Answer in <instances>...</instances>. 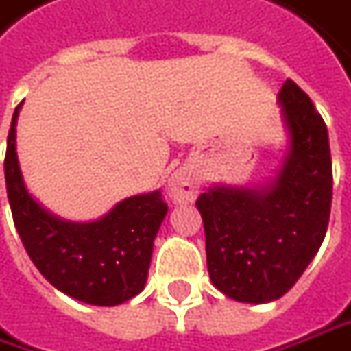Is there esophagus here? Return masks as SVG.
Returning a JSON list of instances; mask_svg holds the SVG:
<instances>
[{
	"mask_svg": "<svg viewBox=\"0 0 351 351\" xmlns=\"http://www.w3.org/2000/svg\"><path fill=\"white\" fill-rule=\"evenodd\" d=\"M198 194V178L192 169L180 167L169 178V196L182 204V202H192Z\"/></svg>",
	"mask_w": 351,
	"mask_h": 351,
	"instance_id": "esophagus-1",
	"label": "esophagus"
}]
</instances>
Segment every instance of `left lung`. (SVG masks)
<instances>
[{"mask_svg": "<svg viewBox=\"0 0 351 351\" xmlns=\"http://www.w3.org/2000/svg\"><path fill=\"white\" fill-rule=\"evenodd\" d=\"M289 153L270 186L212 188L196 199L212 284L243 303L287 293L326 235L332 204L328 132L308 95L287 79L278 93Z\"/></svg>", "mask_w": 351, "mask_h": 351, "instance_id": "8db88e82", "label": "left lung"}]
</instances>
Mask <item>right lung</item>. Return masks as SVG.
<instances>
[{"label": "right lung", "mask_w": 351, "mask_h": 351, "mask_svg": "<svg viewBox=\"0 0 351 351\" xmlns=\"http://www.w3.org/2000/svg\"><path fill=\"white\" fill-rule=\"evenodd\" d=\"M19 106L3 169L13 221L32 264L56 289L89 305L114 307L136 297L147 282L153 239L169 210L161 192L126 198L93 223L54 217L23 182L15 152Z\"/></svg>", "instance_id": "obj_1"}]
</instances>
